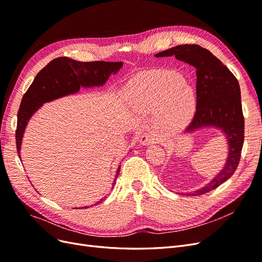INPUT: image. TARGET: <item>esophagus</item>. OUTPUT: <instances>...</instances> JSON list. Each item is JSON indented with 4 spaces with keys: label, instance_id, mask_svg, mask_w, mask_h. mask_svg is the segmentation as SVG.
I'll return each mask as SVG.
<instances>
[{
    "label": "esophagus",
    "instance_id": "esophagus-1",
    "mask_svg": "<svg viewBox=\"0 0 262 262\" xmlns=\"http://www.w3.org/2000/svg\"><path fill=\"white\" fill-rule=\"evenodd\" d=\"M157 136H155L152 132H146L144 134H142L140 138V144L141 145H148L149 143H155L157 141Z\"/></svg>",
    "mask_w": 262,
    "mask_h": 262
}]
</instances>
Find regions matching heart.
<instances>
[{"label": "heart", "instance_id": "obj_1", "mask_svg": "<svg viewBox=\"0 0 262 262\" xmlns=\"http://www.w3.org/2000/svg\"><path fill=\"white\" fill-rule=\"evenodd\" d=\"M131 91L147 107L163 106V122L168 128L184 125L194 110V93L177 73L155 71L141 74L131 83Z\"/></svg>", "mask_w": 262, "mask_h": 262}]
</instances>
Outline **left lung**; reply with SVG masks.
I'll return each mask as SVG.
<instances>
[{
    "label": "left lung",
    "mask_w": 262,
    "mask_h": 262,
    "mask_svg": "<svg viewBox=\"0 0 262 262\" xmlns=\"http://www.w3.org/2000/svg\"><path fill=\"white\" fill-rule=\"evenodd\" d=\"M187 62L195 68L196 107L186 131L212 125L225 133L228 141V158L225 167L210 184L188 195H200L212 191L233 176L238 167L245 134L241 89L235 75L215 55L199 45H180L156 54Z\"/></svg>",
    "instance_id": "1"
}]
</instances>
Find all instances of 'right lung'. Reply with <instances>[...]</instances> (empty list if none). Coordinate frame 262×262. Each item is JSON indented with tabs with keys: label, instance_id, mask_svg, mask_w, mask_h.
Instances as JSON below:
<instances>
[{
	"label": "right lung",
	"instance_id": "1",
	"mask_svg": "<svg viewBox=\"0 0 262 262\" xmlns=\"http://www.w3.org/2000/svg\"><path fill=\"white\" fill-rule=\"evenodd\" d=\"M121 67L122 62H81L61 57L52 60L41 71H39L34 82L24 94L18 109L15 138H16V148L19 158L21 139L27 122L43 102L76 93L81 86L104 85L110 74L118 72ZM119 171H120V166L118 167L114 185Z\"/></svg>",
	"mask_w": 262,
	"mask_h": 262
}]
</instances>
